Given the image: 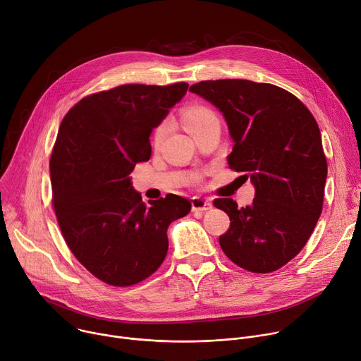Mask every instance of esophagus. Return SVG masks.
Wrapping results in <instances>:
<instances>
[{"label": "esophagus", "mask_w": 361, "mask_h": 361, "mask_svg": "<svg viewBox=\"0 0 361 361\" xmlns=\"http://www.w3.org/2000/svg\"><path fill=\"white\" fill-rule=\"evenodd\" d=\"M191 207L194 212H207L213 207L212 202L210 200H206V199H202V197H192L191 199Z\"/></svg>", "instance_id": "esophagus-1"}]
</instances>
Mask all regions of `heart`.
Segmentation results:
<instances>
[{"mask_svg":"<svg viewBox=\"0 0 361 361\" xmlns=\"http://www.w3.org/2000/svg\"><path fill=\"white\" fill-rule=\"evenodd\" d=\"M183 123L185 126V129L188 133H194V130L210 126V125H219V119L216 116V114L206 106H192L190 109H187L183 115ZM164 133V126H159L157 129V140L161 138Z\"/></svg>","mask_w":361,"mask_h":361,"instance_id":"b5f03b06","label":"heart"}]
</instances>
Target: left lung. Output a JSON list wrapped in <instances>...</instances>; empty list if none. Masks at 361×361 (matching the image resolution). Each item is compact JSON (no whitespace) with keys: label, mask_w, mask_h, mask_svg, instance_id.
I'll return each instance as SVG.
<instances>
[{"label":"left lung","mask_w":361,"mask_h":361,"mask_svg":"<svg viewBox=\"0 0 361 361\" xmlns=\"http://www.w3.org/2000/svg\"><path fill=\"white\" fill-rule=\"evenodd\" d=\"M190 92L221 112L235 144L228 166L255 187L250 206L214 200L231 217L220 246L249 272H274L305 246L322 210L326 159L317 121L298 97L269 83L204 80Z\"/></svg>","instance_id":"1"}]
</instances>
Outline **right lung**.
<instances>
[{
	"label": "right lung",
	"mask_w": 361,
	"mask_h": 361,
	"mask_svg": "<svg viewBox=\"0 0 361 361\" xmlns=\"http://www.w3.org/2000/svg\"><path fill=\"white\" fill-rule=\"evenodd\" d=\"M188 85H122L83 97L61 121L50 159L53 204L68 246L96 278L129 286L154 274L167 228L190 213L176 194L142 203L130 181L151 157L149 137Z\"/></svg>",
	"instance_id": "1"
}]
</instances>
